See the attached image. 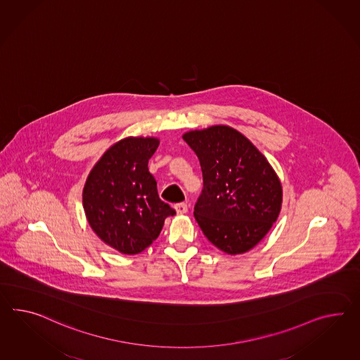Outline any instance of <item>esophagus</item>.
<instances>
[{"label": "esophagus", "mask_w": 360, "mask_h": 360, "mask_svg": "<svg viewBox=\"0 0 360 360\" xmlns=\"http://www.w3.org/2000/svg\"><path fill=\"white\" fill-rule=\"evenodd\" d=\"M175 209L177 214H185L188 212V205L185 202L176 203Z\"/></svg>", "instance_id": "1"}]
</instances>
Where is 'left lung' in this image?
<instances>
[{
	"label": "left lung",
	"mask_w": 360,
	"mask_h": 360,
	"mask_svg": "<svg viewBox=\"0 0 360 360\" xmlns=\"http://www.w3.org/2000/svg\"><path fill=\"white\" fill-rule=\"evenodd\" d=\"M183 139L202 171L194 218L203 235L229 255L253 248L277 221L282 203L281 181L266 158L224 125L193 130Z\"/></svg>",
	"instance_id": "8db88e82"
}]
</instances>
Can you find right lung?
<instances>
[{
	"label": "right lung",
	"instance_id": "add662e5",
	"mask_svg": "<svg viewBox=\"0 0 360 360\" xmlns=\"http://www.w3.org/2000/svg\"><path fill=\"white\" fill-rule=\"evenodd\" d=\"M157 139H125L108 148L83 189V209L101 239L124 255H136L157 239L176 212L159 198L148 159Z\"/></svg>",
	"mask_w": 360,
	"mask_h": 360
}]
</instances>
